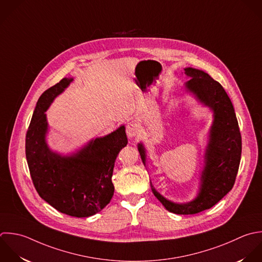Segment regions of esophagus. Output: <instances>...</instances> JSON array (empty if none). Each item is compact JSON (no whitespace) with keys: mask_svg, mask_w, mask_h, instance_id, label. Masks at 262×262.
I'll return each instance as SVG.
<instances>
[{"mask_svg":"<svg viewBox=\"0 0 262 262\" xmlns=\"http://www.w3.org/2000/svg\"><path fill=\"white\" fill-rule=\"evenodd\" d=\"M140 132H141L140 125L136 120L132 119L127 122V124H126V134H127L128 138L138 137L140 135Z\"/></svg>","mask_w":262,"mask_h":262,"instance_id":"34e87169","label":"esophagus"}]
</instances>
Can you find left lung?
<instances>
[{
	"mask_svg": "<svg viewBox=\"0 0 262 262\" xmlns=\"http://www.w3.org/2000/svg\"><path fill=\"white\" fill-rule=\"evenodd\" d=\"M183 73L189 78L184 84L186 93L212 113L197 194L191 201L180 203L165 198L151 182L150 185L154 196L169 212L195 214L211 208L232 190L240 165L242 140L234 106L222 84L197 68L186 67ZM138 150L146 166L148 155L143 142L138 144Z\"/></svg>",
	"mask_w": 262,
	"mask_h": 262,
	"instance_id": "8db88e82",
	"label": "left lung"
}]
</instances>
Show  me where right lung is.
Returning a JSON list of instances; mask_svg holds the SVG:
<instances>
[{
    "label": "right lung",
    "instance_id": "1",
    "mask_svg": "<svg viewBox=\"0 0 262 262\" xmlns=\"http://www.w3.org/2000/svg\"><path fill=\"white\" fill-rule=\"evenodd\" d=\"M72 81V77H64L39 97L26 134L25 154L40 198L64 214L89 217L100 212L112 199L114 163L127 145V138L121 124L72 152L65 154L51 149L46 111Z\"/></svg>",
    "mask_w": 262,
    "mask_h": 262
}]
</instances>
